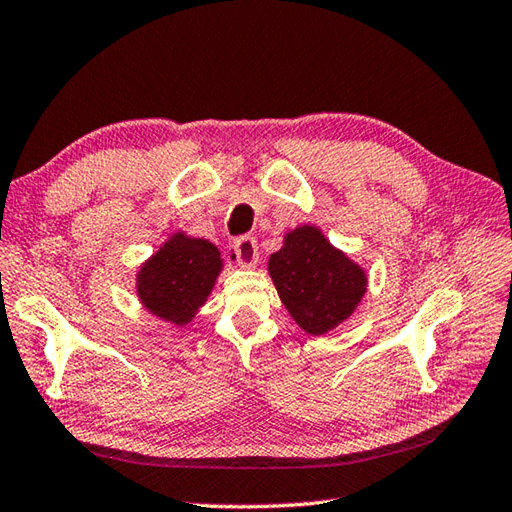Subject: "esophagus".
<instances>
[{"mask_svg": "<svg viewBox=\"0 0 512 512\" xmlns=\"http://www.w3.org/2000/svg\"><path fill=\"white\" fill-rule=\"evenodd\" d=\"M231 251L235 255V259H238V264L242 268H255V264L259 261V246H257V240L255 238H240L235 240Z\"/></svg>", "mask_w": 512, "mask_h": 512, "instance_id": "1", "label": "esophagus"}]
</instances>
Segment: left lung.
Returning <instances> with one entry per match:
<instances>
[{"label":"left lung","mask_w":512,"mask_h":512,"mask_svg":"<svg viewBox=\"0 0 512 512\" xmlns=\"http://www.w3.org/2000/svg\"><path fill=\"white\" fill-rule=\"evenodd\" d=\"M268 272L281 303L309 335L329 333L350 318L368 285L363 268L311 225L285 235L281 251L270 255Z\"/></svg>","instance_id":"left-lung-1"}]
</instances>
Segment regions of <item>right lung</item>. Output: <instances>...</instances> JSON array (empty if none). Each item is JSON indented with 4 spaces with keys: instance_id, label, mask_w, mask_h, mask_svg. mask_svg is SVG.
I'll return each mask as SVG.
<instances>
[{
    "instance_id": "1",
    "label": "right lung",
    "mask_w": 512,
    "mask_h": 512,
    "mask_svg": "<svg viewBox=\"0 0 512 512\" xmlns=\"http://www.w3.org/2000/svg\"><path fill=\"white\" fill-rule=\"evenodd\" d=\"M220 270V251L212 242L175 233L138 270V298L160 320L188 324L212 294Z\"/></svg>"
}]
</instances>
